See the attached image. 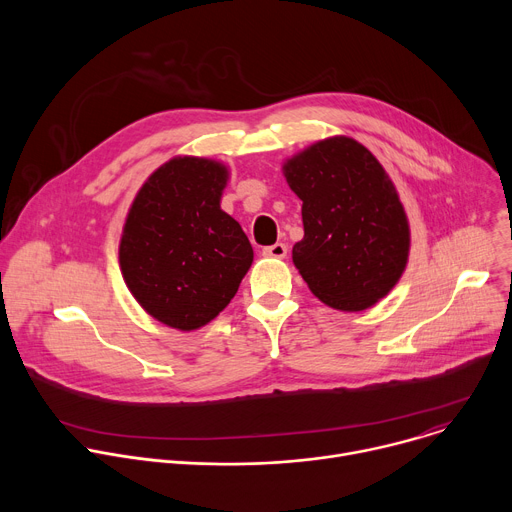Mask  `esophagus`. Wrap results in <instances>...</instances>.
<instances>
[{"label": "esophagus", "instance_id": "esophagus-1", "mask_svg": "<svg viewBox=\"0 0 512 512\" xmlns=\"http://www.w3.org/2000/svg\"><path fill=\"white\" fill-rule=\"evenodd\" d=\"M263 255L265 257H273V259H283L287 255V247L283 243H275V245H269L263 249Z\"/></svg>", "mask_w": 512, "mask_h": 512}]
</instances>
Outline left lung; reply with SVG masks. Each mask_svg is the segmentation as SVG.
<instances>
[{
  "label": "left lung",
  "mask_w": 512,
  "mask_h": 512,
  "mask_svg": "<svg viewBox=\"0 0 512 512\" xmlns=\"http://www.w3.org/2000/svg\"><path fill=\"white\" fill-rule=\"evenodd\" d=\"M302 200L304 239L291 257L312 294L360 312L395 287L409 257V223L379 160L352 137L322 139L283 164Z\"/></svg>",
  "instance_id": "8db88e82"
}]
</instances>
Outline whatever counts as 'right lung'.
I'll return each mask as SVG.
<instances>
[{"label": "right lung", "mask_w": 512, "mask_h": 512, "mask_svg": "<svg viewBox=\"0 0 512 512\" xmlns=\"http://www.w3.org/2000/svg\"><path fill=\"white\" fill-rule=\"evenodd\" d=\"M225 164L180 156L139 188L119 243L123 279L158 322L190 332L221 314L253 263L241 225L221 208Z\"/></svg>", "instance_id": "obj_1"}]
</instances>
